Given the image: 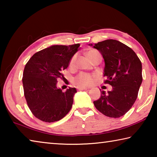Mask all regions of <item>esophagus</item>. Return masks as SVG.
I'll return each mask as SVG.
<instances>
[{
    "label": "esophagus",
    "instance_id": "esophagus-1",
    "mask_svg": "<svg viewBox=\"0 0 157 157\" xmlns=\"http://www.w3.org/2000/svg\"><path fill=\"white\" fill-rule=\"evenodd\" d=\"M77 89H78V90H79V91H82V90H87V89H89L88 88H86V87L82 86H78V87H77Z\"/></svg>",
    "mask_w": 157,
    "mask_h": 157
}]
</instances>
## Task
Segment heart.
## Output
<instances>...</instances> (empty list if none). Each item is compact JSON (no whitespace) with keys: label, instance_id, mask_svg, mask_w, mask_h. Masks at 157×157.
<instances>
[{"label":"heart","instance_id":"obj_1","mask_svg":"<svg viewBox=\"0 0 157 157\" xmlns=\"http://www.w3.org/2000/svg\"><path fill=\"white\" fill-rule=\"evenodd\" d=\"M98 52L97 50H91L88 51L87 52V55H88L90 59H92L93 58L95 57V55H97ZM76 59V55H74V56L71 58L70 61V63H69V66L71 67L74 66L75 62ZM95 78H96V75H94V74H90L87 73H80L78 75H77L75 79H74V82L75 84L78 85H81V86H89V85H91L94 83V81L95 80Z\"/></svg>","mask_w":157,"mask_h":157}]
</instances>
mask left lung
Segmentation results:
<instances>
[{
	"mask_svg": "<svg viewBox=\"0 0 157 157\" xmlns=\"http://www.w3.org/2000/svg\"><path fill=\"white\" fill-rule=\"evenodd\" d=\"M105 61V83L111 91H101L100 98L94 102L95 108L110 118L124 115L136 101L141 85L142 63L134 50L115 39H107L93 45Z\"/></svg>",
	"mask_w": 157,
	"mask_h": 157,
	"instance_id": "8db88e82",
	"label": "left lung"
}]
</instances>
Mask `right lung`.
I'll return each instance as SVG.
<instances>
[{
    "label": "right lung",
    "instance_id": "1",
    "mask_svg": "<svg viewBox=\"0 0 157 157\" xmlns=\"http://www.w3.org/2000/svg\"><path fill=\"white\" fill-rule=\"evenodd\" d=\"M79 44L54 45L36 52L25 66L23 85L27 104L39 120L53 123L63 118L72 107L77 90L57 88V79L68 68Z\"/></svg>",
    "mask_w": 157,
    "mask_h": 157
}]
</instances>
